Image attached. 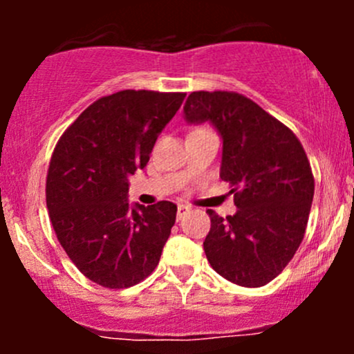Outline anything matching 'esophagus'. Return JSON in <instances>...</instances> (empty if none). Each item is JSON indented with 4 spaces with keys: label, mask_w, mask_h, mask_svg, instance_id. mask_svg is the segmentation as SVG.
Listing matches in <instances>:
<instances>
[{
    "label": "esophagus",
    "mask_w": 354,
    "mask_h": 354,
    "mask_svg": "<svg viewBox=\"0 0 354 354\" xmlns=\"http://www.w3.org/2000/svg\"><path fill=\"white\" fill-rule=\"evenodd\" d=\"M188 211H189L188 205H178V214H176L178 219H181L186 213H188Z\"/></svg>",
    "instance_id": "obj_1"
}]
</instances>
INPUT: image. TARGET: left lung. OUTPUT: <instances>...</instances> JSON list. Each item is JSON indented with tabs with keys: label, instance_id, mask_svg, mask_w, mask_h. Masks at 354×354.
Segmentation results:
<instances>
[{
	"label": "left lung",
	"instance_id": "1",
	"mask_svg": "<svg viewBox=\"0 0 354 354\" xmlns=\"http://www.w3.org/2000/svg\"><path fill=\"white\" fill-rule=\"evenodd\" d=\"M189 123L211 121L223 138V181L236 214L208 209L205 243L209 265L228 281L265 286L301 245L315 194L303 145L281 121L234 91H193L185 104Z\"/></svg>",
	"mask_w": 354,
	"mask_h": 354
}]
</instances>
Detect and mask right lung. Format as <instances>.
Returning <instances> with one entry per match:
<instances>
[{
    "label": "right lung",
    "instance_id": "1",
    "mask_svg": "<svg viewBox=\"0 0 354 354\" xmlns=\"http://www.w3.org/2000/svg\"><path fill=\"white\" fill-rule=\"evenodd\" d=\"M185 93L123 89L96 100L59 138L46 176V206L59 245L100 286H135L158 266L176 205L129 208L128 178L143 169Z\"/></svg>",
    "mask_w": 354,
    "mask_h": 354
}]
</instances>
